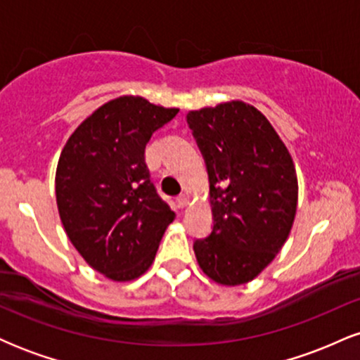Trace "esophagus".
Instances as JSON below:
<instances>
[{
    "label": "esophagus",
    "instance_id": "obj_1",
    "mask_svg": "<svg viewBox=\"0 0 360 360\" xmlns=\"http://www.w3.org/2000/svg\"><path fill=\"white\" fill-rule=\"evenodd\" d=\"M176 203L179 208H184V206L188 205V196H186V194H181V196L176 198Z\"/></svg>",
    "mask_w": 360,
    "mask_h": 360
}]
</instances>
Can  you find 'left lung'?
<instances>
[{
  "mask_svg": "<svg viewBox=\"0 0 360 360\" xmlns=\"http://www.w3.org/2000/svg\"><path fill=\"white\" fill-rule=\"evenodd\" d=\"M210 179L213 229L194 242L198 264L225 286L249 283L286 242L298 179L269 120L243 101L188 113Z\"/></svg>",
  "mask_w": 360,
  "mask_h": 360,
  "instance_id": "left-lung-1",
  "label": "left lung"
}]
</instances>
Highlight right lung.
I'll return each mask as SVG.
<instances>
[{
  "mask_svg": "<svg viewBox=\"0 0 360 360\" xmlns=\"http://www.w3.org/2000/svg\"><path fill=\"white\" fill-rule=\"evenodd\" d=\"M177 111L120 96L89 115L62 148L56 172L62 225L86 262L106 278L142 276L174 220L150 179L146 146Z\"/></svg>",
  "mask_w": 360,
  "mask_h": 360,
  "instance_id": "obj_1",
  "label": "right lung"
}]
</instances>
